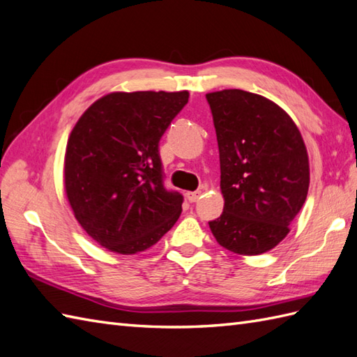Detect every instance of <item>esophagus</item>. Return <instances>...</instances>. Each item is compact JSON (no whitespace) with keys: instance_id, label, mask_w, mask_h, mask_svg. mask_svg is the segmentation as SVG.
Returning a JSON list of instances; mask_svg holds the SVG:
<instances>
[{"instance_id":"obj_1","label":"esophagus","mask_w":357,"mask_h":357,"mask_svg":"<svg viewBox=\"0 0 357 357\" xmlns=\"http://www.w3.org/2000/svg\"><path fill=\"white\" fill-rule=\"evenodd\" d=\"M199 195H202V190H197V192H188L186 197L190 203H195L197 199L199 198Z\"/></svg>"}]
</instances>
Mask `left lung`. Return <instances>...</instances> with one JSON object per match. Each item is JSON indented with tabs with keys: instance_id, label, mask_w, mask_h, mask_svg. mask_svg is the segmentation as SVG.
Masks as SVG:
<instances>
[{
	"instance_id": "left-lung-1",
	"label": "left lung",
	"mask_w": 357,
	"mask_h": 357,
	"mask_svg": "<svg viewBox=\"0 0 357 357\" xmlns=\"http://www.w3.org/2000/svg\"><path fill=\"white\" fill-rule=\"evenodd\" d=\"M220 149L224 211L216 242L242 256L273 250L306 202L310 171L298 127L279 104L241 89L206 93Z\"/></svg>"
}]
</instances>
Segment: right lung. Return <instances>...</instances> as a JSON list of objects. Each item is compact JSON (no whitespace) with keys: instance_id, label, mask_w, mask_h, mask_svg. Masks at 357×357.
<instances>
[{"instance_id":"right-lung-1","label":"right lung","mask_w":357,"mask_h":357,"mask_svg":"<svg viewBox=\"0 0 357 357\" xmlns=\"http://www.w3.org/2000/svg\"><path fill=\"white\" fill-rule=\"evenodd\" d=\"M188 98V91L110 92L68 137V203L82 229L112 253H141L178 220L183 197L163 188L159 141Z\"/></svg>"}]
</instances>
